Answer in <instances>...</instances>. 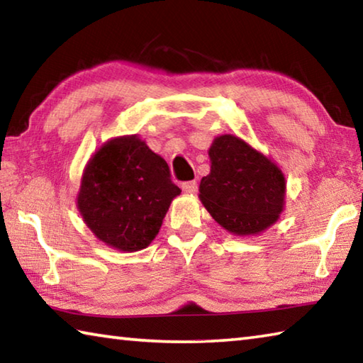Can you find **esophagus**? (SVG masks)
I'll list each match as a JSON object with an SVG mask.
<instances>
[{
    "label": "esophagus",
    "instance_id": "obj_1",
    "mask_svg": "<svg viewBox=\"0 0 363 363\" xmlns=\"http://www.w3.org/2000/svg\"><path fill=\"white\" fill-rule=\"evenodd\" d=\"M182 190L186 194H195L196 190H199V182L196 181H189V182H184L182 184Z\"/></svg>",
    "mask_w": 363,
    "mask_h": 363
}]
</instances>
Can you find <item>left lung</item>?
I'll use <instances>...</instances> for the list:
<instances>
[{
  "mask_svg": "<svg viewBox=\"0 0 363 363\" xmlns=\"http://www.w3.org/2000/svg\"><path fill=\"white\" fill-rule=\"evenodd\" d=\"M211 171L200 182V201L222 228L236 236L265 232L286 204V177L267 155L238 136L214 138Z\"/></svg>",
  "mask_w": 363,
  "mask_h": 363,
  "instance_id": "obj_1",
  "label": "left lung"
}]
</instances>
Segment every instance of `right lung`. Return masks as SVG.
Listing matches in <instances>:
<instances>
[{
  "label": "right lung",
  "instance_id": "right-lung-1",
  "mask_svg": "<svg viewBox=\"0 0 363 363\" xmlns=\"http://www.w3.org/2000/svg\"><path fill=\"white\" fill-rule=\"evenodd\" d=\"M179 194L168 163L140 136L127 135L106 141L90 157L76 204L98 240L136 252L152 242Z\"/></svg>",
  "mask_w": 363,
  "mask_h": 363
}]
</instances>
